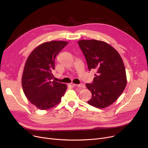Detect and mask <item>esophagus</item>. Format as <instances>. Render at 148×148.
I'll list each match as a JSON object with an SVG mask.
<instances>
[{
  "instance_id": "esophagus-1",
  "label": "esophagus",
  "mask_w": 148,
  "mask_h": 148,
  "mask_svg": "<svg viewBox=\"0 0 148 148\" xmlns=\"http://www.w3.org/2000/svg\"><path fill=\"white\" fill-rule=\"evenodd\" d=\"M72 85L73 86H77L78 88H85V84H83V83H81V84H74L73 83Z\"/></svg>"
}]
</instances>
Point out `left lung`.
I'll return each mask as SVG.
<instances>
[{"instance_id": "8db88e82", "label": "left lung", "mask_w": 148, "mask_h": 148, "mask_svg": "<svg viewBox=\"0 0 148 148\" xmlns=\"http://www.w3.org/2000/svg\"><path fill=\"white\" fill-rule=\"evenodd\" d=\"M78 44L89 71L97 70L92 83L86 84L92 93L88 103L100 108L109 106L122 94L127 85L121 57L113 47L101 41L80 40Z\"/></svg>"}]
</instances>
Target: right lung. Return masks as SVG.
<instances>
[{"label":"right lung","mask_w":148,"mask_h":148,"mask_svg":"<svg viewBox=\"0 0 148 148\" xmlns=\"http://www.w3.org/2000/svg\"><path fill=\"white\" fill-rule=\"evenodd\" d=\"M68 44L63 41L44 42L30 53L22 76V87L29 101L39 109L47 110L58 104L67 86L52 81L56 56Z\"/></svg>","instance_id":"right-lung-1"}]
</instances>
